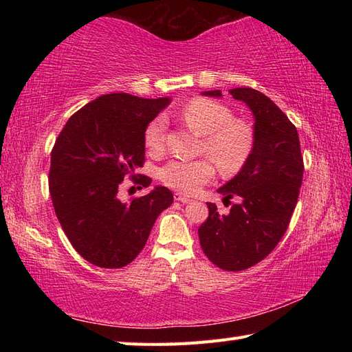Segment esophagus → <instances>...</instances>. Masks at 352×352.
Masks as SVG:
<instances>
[{"instance_id":"obj_1","label":"esophagus","mask_w":352,"mask_h":352,"mask_svg":"<svg viewBox=\"0 0 352 352\" xmlns=\"http://www.w3.org/2000/svg\"><path fill=\"white\" fill-rule=\"evenodd\" d=\"M174 199H175V201H178V203H183V204H188V203H190V201H192L189 197L183 195V193H175V195H174Z\"/></svg>"}]
</instances>
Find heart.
I'll list each match as a JSON object with an SVG mask.
<instances>
[{
    "instance_id": "b5f03b06",
    "label": "heart",
    "mask_w": 352,
    "mask_h": 352,
    "mask_svg": "<svg viewBox=\"0 0 352 352\" xmlns=\"http://www.w3.org/2000/svg\"><path fill=\"white\" fill-rule=\"evenodd\" d=\"M180 121L204 136L201 153L207 154L221 172L227 175L242 169L250 159L254 146V131L248 122L234 119L226 104L207 98H193L178 113ZM166 122L162 116L146 125L144 140L151 153H162L164 148ZM214 175V166L208 159L172 160L160 169V180L183 193H195Z\"/></svg>"
}]
</instances>
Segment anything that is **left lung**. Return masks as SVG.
I'll return each mask as SVG.
<instances>
[{
    "label": "left lung",
    "mask_w": 352,
    "mask_h": 352,
    "mask_svg": "<svg viewBox=\"0 0 352 352\" xmlns=\"http://www.w3.org/2000/svg\"><path fill=\"white\" fill-rule=\"evenodd\" d=\"M254 115V146L239 174L218 189L223 203L237 199L228 214L207 203L199 243L213 265L236 272L272 252L286 233L302 183L304 162L295 125L266 95L251 87L230 89ZM203 95L219 96L221 91Z\"/></svg>",
    "instance_id": "1"
}]
</instances>
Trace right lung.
<instances>
[{
    "mask_svg": "<svg viewBox=\"0 0 352 352\" xmlns=\"http://www.w3.org/2000/svg\"><path fill=\"white\" fill-rule=\"evenodd\" d=\"M169 98L109 94L76 111L51 151L50 193L57 219L81 257L100 267H124L144 250L151 228L174 195L164 186L122 203L124 178L144 188L146 125Z\"/></svg>",
    "mask_w": 352,
    "mask_h": 352,
    "instance_id": "add662e5",
    "label": "right lung"
}]
</instances>
